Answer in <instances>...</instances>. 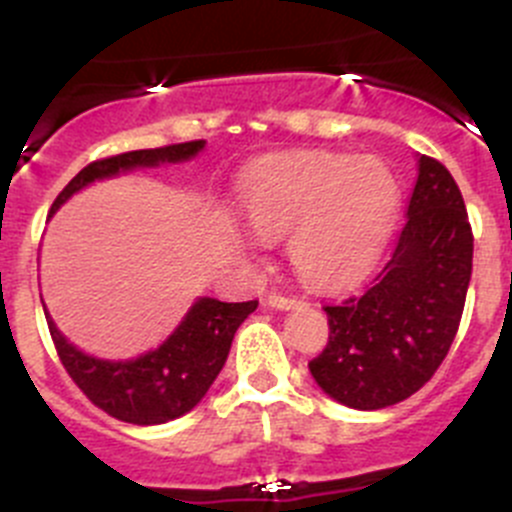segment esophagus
Returning <instances> with one entry per match:
<instances>
[{"label":"esophagus","instance_id":"obj_1","mask_svg":"<svg viewBox=\"0 0 512 512\" xmlns=\"http://www.w3.org/2000/svg\"><path fill=\"white\" fill-rule=\"evenodd\" d=\"M304 304L301 299H296V296H284V294H271L269 296V306H274V309H281V311H289L294 309V306Z\"/></svg>","mask_w":512,"mask_h":512}]
</instances>
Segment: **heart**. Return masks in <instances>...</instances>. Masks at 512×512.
Wrapping results in <instances>:
<instances>
[{"label":"heart","mask_w":512,"mask_h":512,"mask_svg":"<svg viewBox=\"0 0 512 512\" xmlns=\"http://www.w3.org/2000/svg\"><path fill=\"white\" fill-rule=\"evenodd\" d=\"M238 206L253 233L284 238L299 276L337 289L372 271L399 211L392 170L374 158L299 153L251 170Z\"/></svg>","instance_id":"obj_1"}]
</instances>
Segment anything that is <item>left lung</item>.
Instances as JSON below:
<instances>
[{"instance_id": "8db88e82", "label": "left lung", "mask_w": 512, "mask_h": 512, "mask_svg": "<svg viewBox=\"0 0 512 512\" xmlns=\"http://www.w3.org/2000/svg\"><path fill=\"white\" fill-rule=\"evenodd\" d=\"M472 274V228L455 178L420 155L392 259L359 296L326 304L329 342L309 362L321 389L382 410L425 387L450 352Z\"/></svg>"}]
</instances>
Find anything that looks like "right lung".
Wrapping results in <instances>:
<instances>
[{
	"label": "right lung",
	"instance_id": "add662e5",
	"mask_svg": "<svg viewBox=\"0 0 512 512\" xmlns=\"http://www.w3.org/2000/svg\"><path fill=\"white\" fill-rule=\"evenodd\" d=\"M203 145H206L203 140H191V143L130 150L113 158L95 160L62 188L50 213H55L72 193L82 191L95 180L113 178L133 168L191 160L193 155L201 153ZM256 306L259 301L226 304L203 296L158 349L125 362H107L80 352L62 337L47 311L45 316L62 367L92 405L130 425H163L191 412L206 397L208 387L226 364L233 334Z\"/></svg>",
	"mask_w": 512,
	"mask_h": 512
}]
</instances>
